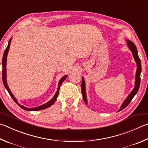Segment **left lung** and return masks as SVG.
<instances>
[{"label": "left lung", "instance_id": "8db88e82", "mask_svg": "<svg viewBox=\"0 0 148 148\" xmlns=\"http://www.w3.org/2000/svg\"><path fill=\"white\" fill-rule=\"evenodd\" d=\"M126 42H127V45L128 48H130L131 52H132L133 56L134 58V60H135V62L136 63V66H137V69H136V74H135V87L133 89V90L130 92V95H128L127 98H125V100L123 101V102L122 104V106H120V108L118 111H122V109L125 108L127 107L129 103H130L131 101L132 100L134 96L137 93L138 88L140 87V73L142 71V67H141V61L139 59V57L138 56V51L136 49V47L135 45L133 43L132 41H131L130 40H126ZM82 93L83 95V99L84 100L85 103L86 105L88 104L87 101V94H86V90H85V83L84 78L82 77Z\"/></svg>", "mask_w": 148, "mask_h": 148}]
</instances>
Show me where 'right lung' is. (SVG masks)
Instances as JSON below:
<instances>
[{
	"mask_svg": "<svg viewBox=\"0 0 148 148\" xmlns=\"http://www.w3.org/2000/svg\"><path fill=\"white\" fill-rule=\"evenodd\" d=\"M12 37H11L10 39L9 40L8 45V47L6 48V50H5L4 52L3 58H2V82H3V83H4V85L5 88H6V90H8V93L10 94V95L11 96V97H12L13 100L15 101V103H17L20 107H21V108H22L23 109L25 110V111H40V110H42V109H47V108H48V107H49L51 106H52V105L54 103V102L56 101V100H57V98H58V94H59V90H60V86H61V84H62V83L64 81H65V79L66 78L67 75H65V76H63V77H61V79L60 80V82H59V83H58V90H57V91H56V92L55 93L54 96H53V97L52 99H51L50 101H48V102H47L46 103H45L43 105H42V106H40L37 107H34V108H28V107H25V106H22V105L19 104V103H18L17 99L15 98V97L14 96H13L12 92H11V90L10 89L8 85L7 80H6V61H7V56H8V51H9V49H10V47L11 41H12Z\"/></svg>",
	"mask_w": 148,
	"mask_h": 148,
	"instance_id": "add662e5",
	"label": "right lung"
}]
</instances>
